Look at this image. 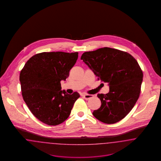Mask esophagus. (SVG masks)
Wrapping results in <instances>:
<instances>
[{
  "label": "esophagus",
  "mask_w": 161,
  "mask_h": 161,
  "mask_svg": "<svg viewBox=\"0 0 161 161\" xmlns=\"http://www.w3.org/2000/svg\"><path fill=\"white\" fill-rule=\"evenodd\" d=\"M93 95H88V94H84V95H83V98H84L85 100H89L90 98H93Z\"/></svg>",
  "instance_id": "esophagus-1"
}]
</instances>
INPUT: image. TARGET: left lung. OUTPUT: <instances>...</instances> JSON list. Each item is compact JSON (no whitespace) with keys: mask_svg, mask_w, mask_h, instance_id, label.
<instances>
[{"mask_svg":"<svg viewBox=\"0 0 161 161\" xmlns=\"http://www.w3.org/2000/svg\"><path fill=\"white\" fill-rule=\"evenodd\" d=\"M81 60L98 80L109 86V92L98 93L101 107L93 112L100 121L114 124L127 115L134 107L141 92L143 73L130 54L110 47L85 52Z\"/></svg>","mask_w":161,"mask_h":161,"instance_id":"obj_1","label":"left lung"}]
</instances>
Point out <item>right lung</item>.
Instances as JSON below:
<instances>
[{
    "label": "right lung",
    "mask_w": 161,
    "mask_h": 161,
    "mask_svg": "<svg viewBox=\"0 0 161 161\" xmlns=\"http://www.w3.org/2000/svg\"><path fill=\"white\" fill-rule=\"evenodd\" d=\"M78 57V53H42L25 63L19 78L22 94L31 113L40 121L57 125L69 117L80 95L61 91L60 81L69 77Z\"/></svg>",
    "instance_id": "add662e5"
}]
</instances>
